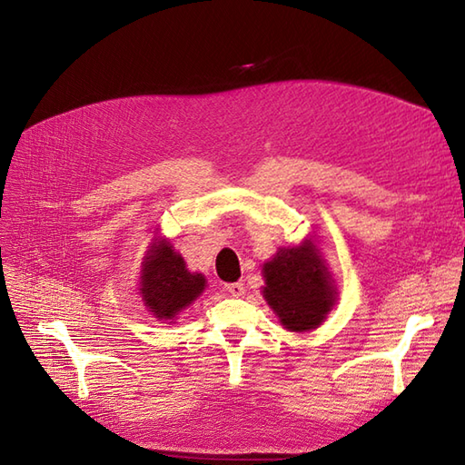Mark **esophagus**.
Listing matches in <instances>:
<instances>
[{"instance_id":"esophagus-1","label":"esophagus","mask_w":465,"mask_h":465,"mask_svg":"<svg viewBox=\"0 0 465 465\" xmlns=\"http://www.w3.org/2000/svg\"><path fill=\"white\" fill-rule=\"evenodd\" d=\"M224 289H227V292L231 294V297H234V299L242 297L244 291H246V287L242 283H229V285H224Z\"/></svg>"}]
</instances>
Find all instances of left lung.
Returning a JSON list of instances; mask_svg holds the SVG:
<instances>
[{
    "mask_svg": "<svg viewBox=\"0 0 465 465\" xmlns=\"http://www.w3.org/2000/svg\"><path fill=\"white\" fill-rule=\"evenodd\" d=\"M263 299L291 331L318 328L335 304V285L312 241L279 248L263 263Z\"/></svg>",
    "mask_w": 465,
    "mask_h": 465,
    "instance_id": "8db88e82",
    "label": "left lung"
}]
</instances>
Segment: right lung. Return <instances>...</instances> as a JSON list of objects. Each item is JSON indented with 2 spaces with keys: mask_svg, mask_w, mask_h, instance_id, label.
I'll use <instances>...</instances> for the list:
<instances>
[{
  "mask_svg": "<svg viewBox=\"0 0 465 465\" xmlns=\"http://www.w3.org/2000/svg\"><path fill=\"white\" fill-rule=\"evenodd\" d=\"M142 297L149 312L159 320H174L205 289V277L192 273L184 258L166 238L149 246L142 265Z\"/></svg>",
  "mask_w": 465,
  "mask_h": 465,
  "instance_id": "1",
  "label": "right lung"
}]
</instances>
